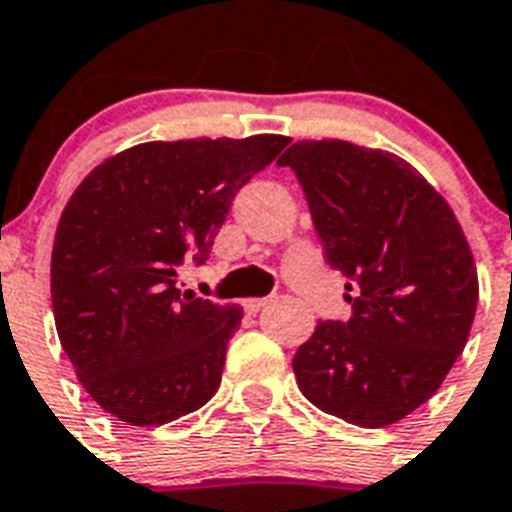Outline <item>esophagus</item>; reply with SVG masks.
I'll list each match as a JSON object with an SVG mask.
<instances>
[{
    "label": "esophagus",
    "mask_w": 512,
    "mask_h": 512,
    "mask_svg": "<svg viewBox=\"0 0 512 512\" xmlns=\"http://www.w3.org/2000/svg\"><path fill=\"white\" fill-rule=\"evenodd\" d=\"M269 304V298H245L243 301V309L248 314H259L264 306Z\"/></svg>",
    "instance_id": "obj_1"
}]
</instances>
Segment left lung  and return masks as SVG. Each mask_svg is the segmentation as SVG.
Masks as SVG:
<instances>
[{
	"label": "left lung",
	"mask_w": 512,
	"mask_h": 512,
	"mask_svg": "<svg viewBox=\"0 0 512 512\" xmlns=\"http://www.w3.org/2000/svg\"><path fill=\"white\" fill-rule=\"evenodd\" d=\"M325 261L351 317L320 320L293 357L301 394L327 415L380 428L428 402L463 354L478 277L452 208L386 150L341 140L288 147Z\"/></svg>",
	"instance_id": "1"
}]
</instances>
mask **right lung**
I'll list each match as a JSON object with an SVG mask.
<instances>
[{"label":"right lung","instance_id":"obj_1","mask_svg":"<svg viewBox=\"0 0 512 512\" xmlns=\"http://www.w3.org/2000/svg\"><path fill=\"white\" fill-rule=\"evenodd\" d=\"M288 142H145L73 192L52 248V309L81 386L113 418L163 425L216 394L243 309L182 293L177 272L206 264L237 192Z\"/></svg>","mask_w":512,"mask_h":512}]
</instances>
